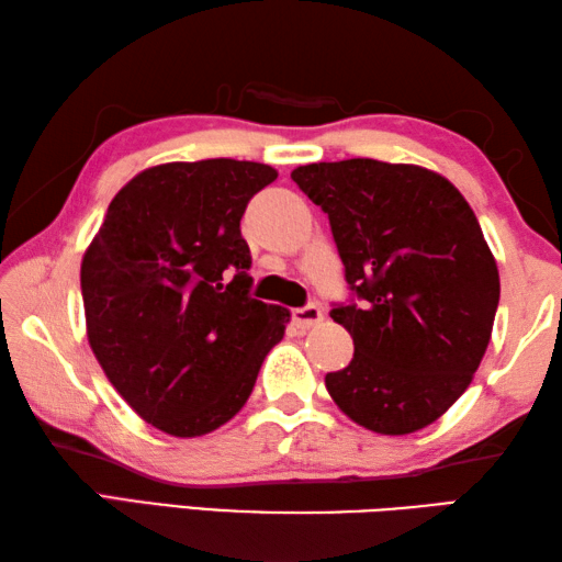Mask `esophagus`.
Segmentation results:
<instances>
[{
  "mask_svg": "<svg viewBox=\"0 0 562 562\" xmlns=\"http://www.w3.org/2000/svg\"><path fill=\"white\" fill-rule=\"evenodd\" d=\"M292 322L297 329H310L322 322V310L317 304H304V307L292 310Z\"/></svg>",
  "mask_w": 562,
  "mask_h": 562,
  "instance_id": "esophagus-1",
  "label": "esophagus"
}]
</instances>
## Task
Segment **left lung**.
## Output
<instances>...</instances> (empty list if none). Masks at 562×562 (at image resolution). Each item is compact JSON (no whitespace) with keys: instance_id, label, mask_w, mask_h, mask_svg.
I'll return each mask as SVG.
<instances>
[{"instance_id":"8db88e82","label":"left lung","mask_w":562,"mask_h":562,"mask_svg":"<svg viewBox=\"0 0 562 562\" xmlns=\"http://www.w3.org/2000/svg\"><path fill=\"white\" fill-rule=\"evenodd\" d=\"M329 217L359 304L329 317L355 339L349 367L325 376L351 422L402 436L436 422L486 355L501 280L471 205L434 170L349 158L292 170Z\"/></svg>"}]
</instances>
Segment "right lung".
I'll return each instance as SVG.
<instances>
[{
	"label": "right lung",
	"instance_id": "1",
	"mask_svg": "<svg viewBox=\"0 0 562 562\" xmlns=\"http://www.w3.org/2000/svg\"><path fill=\"white\" fill-rule=\"evenodd\" d=\"M278 178L252 160L146 168L113 198L81 262L89 345L144 422L180 439L240 412L290 312L250 297L247 203Z\"/></svg>",
	"mask_w": 562,
	"mask_h": 562
}]
</instances>
